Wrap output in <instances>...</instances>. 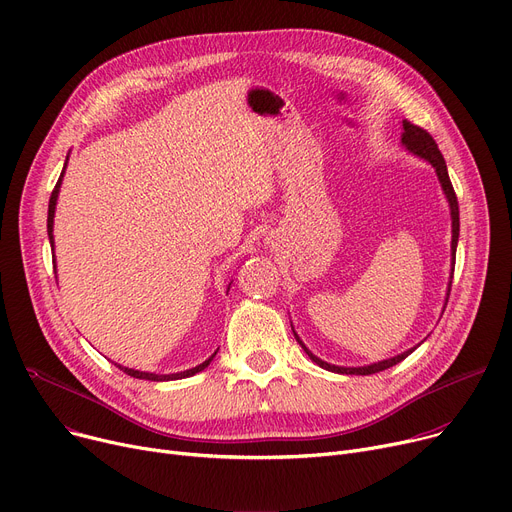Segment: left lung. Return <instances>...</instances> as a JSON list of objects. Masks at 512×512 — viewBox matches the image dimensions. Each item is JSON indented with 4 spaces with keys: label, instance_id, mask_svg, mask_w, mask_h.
I'll use <instances>...</instances> for the list:
<instances>
[{
    "label": "left lung",
    "instance_id": "obj_1",
    "mask_svg": "<svg viewBox=\"0 0 512 512\" xmlns=\"http://www.w3.org/2000/svg\"><path fill=\"white\" fill-rule=\"evenodd\" d=\"M401 142L407 146V150H412L414 154H418L420 158L428 160V162L436 168L438 181H440L442 189H445V195H447L449 206H451V218H453V241H451V251H453V257H455V253H457V241H459V201H457L453 183H451L449 173H447V162H445V158H442V154H440V150H438V146H436L432 135H430L424 127H420V125H416V123H412V121H407V119L403 121V138H401ZM449 292H451V288H449ZM447 302H449V298H447ZM296 339H298V344L302 346V350H304L306 354H309V358H311L313 362H317V364H319L321 368H325V370L339 372V374H374V372H381V370H387V368L395 366L397 362L405 360L407 356H410V354L416 350V348H412V350H407V352H403V354H399V356H395V358H389V360H383V362H377V364H370V366L344 368V366L327 364V362H323L321 358L313 356L309 350H306V346L300 342L298 335H296Z\"/></svg>",
    "mask_w": 512,
    "mask_h": 512
}]
</instances>
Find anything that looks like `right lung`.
I'll return each instance as SVG.
<instances>
[{
	"label": "right lung",
	"mask_w": 512,
	"mask_h": 512,
	"mask_svg": "<svg viewBox=\"0 0 512 512\" xmlns=\"http://www.w3.org/2000/svg\"><path fill=\"white\" fill-rule=\"evenodd\" d=\"M61 177H63V173H61ZM61 177L57 179V185H55V189L51 191V197H49V212H47V232H49V243H53V214H55V201H57V193H59ZM214 356H216V352H214L206 362H201L199 366L189 368V370H185V372H177V374H152V372H140V370L123 368V366H119V368H121L125 374H129V377H133V379H146V381H177V379L193 377L195 372H199V370L206 368V366L214 360Z\"/></svg>",
	"instance_id": "obj_1"
}]
</instances>
